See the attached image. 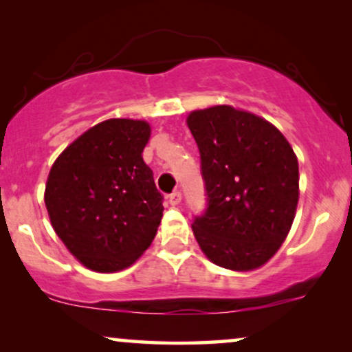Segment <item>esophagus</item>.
<instances>
[{
	"mask_svg": "<svg viewBox=\"0 0 352 352\" xmlns=\"http://www.w3.org/2000/svg\"><path fill=\"white\" fill-rule=\"evenodd\" d=\"M168 203L172 204V206H179L182 203V193L180 191H173L172 195H168Z\"/></svg>",
	"mask_w": 352,
	"mask_h": 352,
	"instance_id": "esophagus-1",
	"label": "esophagus"
}]
</instances>
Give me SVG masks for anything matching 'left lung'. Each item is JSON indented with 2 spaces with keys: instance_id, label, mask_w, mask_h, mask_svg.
I'll list each match as a JSON object with an SVG mask.
<instances>
[{
  "instance_id": "obj_1",
  "label": "left lung",
  "mask_w": 352,
  "mask_h": 352,
  "mask_svg": "<svg viewBox=\"0 0 352 352\" xmlns=\"http://www.w3.org/2000/svg\"><path fill=\"white\" fill-rule=\"evenodd\" d=\"M201 154L208 209L195 219L199 248L212 263L253 271L286 240L299 203V162L273 123L232 105L186 117Z\"/></svg>"
}]
</instances>
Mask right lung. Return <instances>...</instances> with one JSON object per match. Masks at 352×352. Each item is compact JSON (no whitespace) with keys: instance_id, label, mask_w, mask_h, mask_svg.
Here are the masks:
<instances>
[{"instance_id":"1","label":"right lung","mask_w":352,"mask_h":352,"mask_svg":"<svg viewBox=\"0 0 352 352\" xmlns=\"http://www.w3.org/2000/svg\"><path fill=\"white\" fill-rule=\"evenodd\" d=\"M146 120L110 118L56 157L45 184L52 228L79 263L97 273L131 266L162 219V195L143 159Z\"/></svg>"}]
</instances>
